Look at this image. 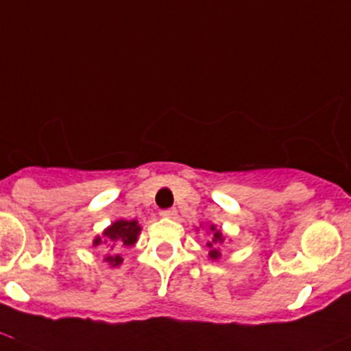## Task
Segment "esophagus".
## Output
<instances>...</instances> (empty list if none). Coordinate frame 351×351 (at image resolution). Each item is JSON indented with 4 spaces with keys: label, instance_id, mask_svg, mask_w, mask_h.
<instances>
[{
    "label": "esophagus",
    "instance_id": "1",
    "mask_svg": "<svg viewBox=\"0 0 351 351\" xmlns=\"http://www.w3.org/2000/svg\"><path fill=\"white\" fill-rule=\"evenodd\" d=\"M161 217L163 218H169V219H175L176 217H178V211L175 210V208H168V210H163L161 211Z\"/></svg>",
    "mask_w": 351,
    "mask_h": 351
}]
</instances>
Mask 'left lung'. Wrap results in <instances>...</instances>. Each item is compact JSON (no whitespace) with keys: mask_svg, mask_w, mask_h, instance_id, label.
<instances>
[{"mask_svg":"<svg viewBox=\"0 0 351 351\" xmlns=\"http://www.w3.org/2000/svg\"><path fill=\"white\" fill-rule=\"evenodd\" d=\"M198 230V228H196ZM208 233H211V238L210 241H208L206 246L210 248V252H208V256H210V260L217 261L221 258V252H219V246L225 243V234H223L217 228V225H210L208 226Z\"/></svg>","mask_w":351,"mask_h":351,"instance_id":"1","label":"left lung"}]
</instances>
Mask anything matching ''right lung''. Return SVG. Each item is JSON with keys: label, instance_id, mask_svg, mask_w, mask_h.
<instances>
[{"label": "right lung", "instance_id": "1", "mask_svg": "<svg viewBox=\"0 0 351 351\" xmlns=\"http://www.w3.org/2000/svg\"><path fill=\"white\" fill-rule=\"evenodd\" d=\"M141 233V226L138 225L136 219H117L103 230L101 237H95L93 246H101L106 250V256L103 258L105 263L111 268H117L123 263V258L118 255V250L130 248L138 241Z\"/></svg>", "mask_w": 351, "mask_h": 351}]
</instances>
